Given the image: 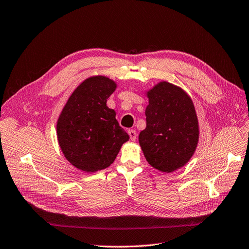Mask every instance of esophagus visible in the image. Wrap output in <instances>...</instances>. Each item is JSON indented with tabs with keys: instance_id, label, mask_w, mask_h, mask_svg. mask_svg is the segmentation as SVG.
Wrapping results in <instances>:
<instances>
[{
	"instance_id": "34e87169",
	"label": "esophagus",
	"mask_w": 249,
	"mask_h": 249,
	"mask_svg": "<svg viewBox=\"0 0 249 249\" xmlns=\"http://www.w3.org/2000/svg\"><path fill=\"white\" fill-rule=\"evenodd\" d=\"M128 134H129V136H130V139L132 140V142H135L136 137H137L136 131H135V130H129V131H128Z\"/></svg>"
}]
</instances>
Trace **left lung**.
<instances>
[{"label":"left lung","mask_w":249,"mask_h":249,"mask_svg":"<svg viewBox=\"0 0 249 249\" xmlns=\"http://www.w3.org/2000/svg\"><path fill=\"white\" fill-rule=\"evenodd\" d=\"M146 96V127L139 133V144L151 167L171 173L185 166L196 149V107L184 90L167 81L156 84Z\"/></svg>","instance_id":"8db88e82"}]
</instances>
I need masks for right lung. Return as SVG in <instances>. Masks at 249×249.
I'll list each match as a JSON object with an SVG mask.
<instances>
[{
    "instance_id": "add662e5",
    "label": "right lung",
    "mask_w": 249,
    "mask_h": 249,
    "mask_svg": "<svg viewBox=\"0 0 249 249\" xmlns=\"http://www.w3.org/2000/svg\"><path fill=\"white\" fill-rule=\"evenodd\" d=\"M117 83L102 75L81 82L64 106L57 121V137L69 163L85 173L106 169L115 160L129 135L119 126L107 100Z\"/></svg>"
}]
</instances>
